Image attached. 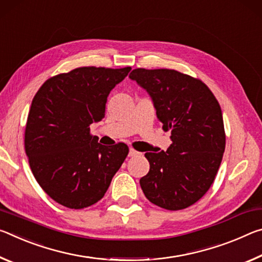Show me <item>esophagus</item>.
Segmentation results:
<instances>
[{"instance_id": "1", "label": "esophagus", "mask_w": 262, "mask_h": 262, "mask_svg": "<svg viewBox=\"0 0 262 262\" xmlns=\"http://www.w3.org/2000/svg\"><path fill=\"white\" fill-rule=\"evenodd\" d=\"M140 152H138V151H136V149H134V148H130V151H128V157H131V158H134V157H137V156H140Z\"/></svg>"}]
</instances>
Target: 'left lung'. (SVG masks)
Segmentation results:
<instances>
[{"label":"left lung","instance_id":"obj_1","mask_svg":"<svg viewBox=\"0 0 262 262\" xmlns=\"http://www.w3.org/2000/svg\"><path fill=\"white\" fill-rule=\"evenodd\" d=\"M151 96L157 117L170 131L167 151L145 153L149 171L140 179L146 199L167 210H181L209 190L225 149L222 109L215 95L199 79L174 70L131 72Z\"/></svg>","mask_w":262,"mask_h":262}]
</instances>
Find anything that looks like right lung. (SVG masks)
I'll use <instances>...</instances> for the list:
<instances>
[{
    "label": "right lung",
    "mask_w": 262,
    "mask_h": 262,
    "mask_svg": "<svg viewBox=\"0 0 262 262\" xmlns=\"http://www.w3.org/2000/svg\"><path fill=\"white\" fill-rule=\"evenodd\" d=\"M131 67H79L52 76L34 95L24 146L34 179L55 202L83 209L98 202L125 160L127 145L105 147L91 135Z\"/></svg>",
    "instance_id": "right-lung-1"
}]
</instances>
